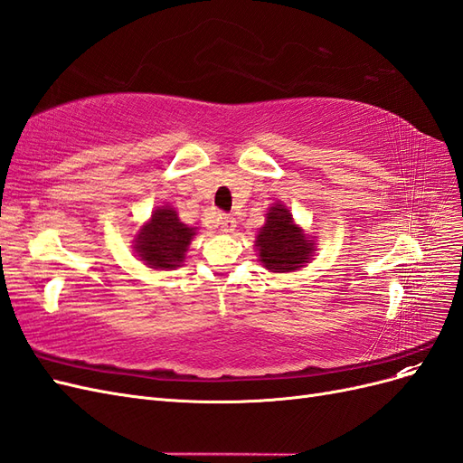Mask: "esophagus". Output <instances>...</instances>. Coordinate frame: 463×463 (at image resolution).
<instances>
[{
	"instance_id": "esophagus-1",
	"label": "esophagus",
	"mask_w": 463,
	"mask_h": 463,
	"mask_svg": "<svg viewBox=\"0 0 463 463\" xmlns=\"http://www.w3.org/2000/svg\"><path fill=\"white\" fill-rule=\"evenodd\" d=\"M218 226H220V230H222V232L230 233V232H233V230H235L237 222H235V218H233V216H230V214H220V216H218Z\"/></svg>"
}]
</instances>
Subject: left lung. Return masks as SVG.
Listing matches in <instances>:
<instances>
[{
	"label": "left lung",
	"instance_id": "8db88e82",
	"mask_svg": "<svg viewBox=\"0 0 463 463\" xmlns=\"http://www.w3.org/2000/svg\"><path fill=\"white\" fill-rule=\"evenodd\" d=\"M255 247L259 260L270 272H293L309 262L315 250L311 237L293 223L291 213L284 204H274L266 214V223L260 228Z\"/></svg>",
	"mask_w": 463,
	"mask_h": 463
}]
</instances>
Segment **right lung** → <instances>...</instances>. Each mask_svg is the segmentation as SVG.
I'll return each mask as SVG.
<instances>
[{"label": "right lung", "instance_id": "1", "mask_svg": "<svg viewBox=\"0 0 463 463\" xmlns=\"http://www.w3.org/2000/svg\"><path fill=\"white\" fill-rule=\"evenodd\" d=\"M194 228H187L170 206H158L135 237V253L150 269L175 270L185 260Z\"/></svg>", "mask_w": 463, "mask_h": 463}]
</instances>
